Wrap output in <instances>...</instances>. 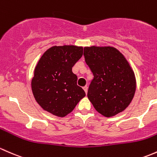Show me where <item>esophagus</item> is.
Here are the masks:
<instances>
[{
  "label": "esophagus",
  "instance_id": "34e87169",
  "mask_svg": "<svg viewBox=\"0 0 157 157\" xmlns=\"http://www.w3.org/2000/svg\"><path fill=\"white\" fill-rule=\"evenodd\" d=\"M83 89H84V90H85V94H87V93H88V87H87V86H84L83 87Z\"/></svg>",
  "mask_w": 157,
  "mask_h": 157
}]
</instances>
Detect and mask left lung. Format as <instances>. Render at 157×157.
Listing matches in <instances>:
<instances>
[{"label":"left lung","instance_id":"8db88e82","mask_svg":"<svg viewBox=\"0 0 157 157\" xmlns=\"http://www.w3.org/2000/svg\"><path fill=\"white\" fill-rule=\"evenodd\" d=\"M85 62L94 75L88 98L99 113L111 117L125 110L136 89L128 62L113 47H85Z\"/></svg>","mask_w":157,"mask_h":157}]
</instances>
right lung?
Masks as SVG:
<instances>
[{"label":"right lung","mask_w":157,"mask_h":157,"mask_svg":"<svg viewBox=\"0 0 157 157\" xmlns=\"http://www.w3.org/2000/svg\"><path fill=\"white\" fill-rule=\"evenodd\" d=\"M82 54V47L63 45L52 47L42 55L35 69L32 90L44 110L64 117L85 96L72 71Z\"/></svg>","instance_id":"obj_1"}]
</instances>
